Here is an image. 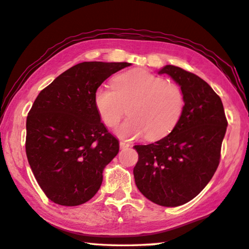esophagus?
<instances>
[{
	"label": "esophagus",
	"instance_id": "34e87169",
	"mask_svg": "<svg viewBox=\"0 0 249 249\" xmlns=\"http://www.w3.org/2000/svg\"><path fill=\"white\" fill-rule=\"evenodd\" d=\"M131 145L130 143L125 142V141H120V149H128V147Z\"/></svg>",
	"mask_w": 249,
	"mask_h": 249
}]
</instances>
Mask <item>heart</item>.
<instances>
[{
	"mask_svg": "<svg viewBox=\"0 0 249 249\" xmlns=\"http://www.w3.org/2000/svg\"><path fill=\"white\" fill-rule=\"evenodd\" d=\"M112 87H99L94 103L100 119L110 128L119 124L128 107L129 118L117 130L122 138L144 134L147 140H158L173 131L184 112L180 87L144 70L119 74Z\"/></svg>",
	"mask_w": 249,
	"mask_h": 249,
	"instance_id": "1",
	"label": "heart"
}]
</instances>
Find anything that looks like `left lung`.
Wrapping results in <instances>:
<instances>
[{
  "instance_id": "8db88e82",
  "label": "left lung",
  "mask_w": 249,
  "mask_h": 249,
  "mask_svg": "<svg viewBox=\"0 0 249 249\" xmlns=\"http://www.w3.org/2000/svg\"><path fill=\"white\" fill-rule=\"evenodd\" d=\"M159 73L180 85L185 109L168 136L133 146L139 155L133 175L145 198L159 206L177 207L198 196L214 175L228 120L220 96L201 77L174 65Z\"/></svg>"
}]
</instances>
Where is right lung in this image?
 <instances>
[{
  "label": "right lung",
  "mask_w": 249,
  "mask_h": 249,
  "mask_svg": "<svg viewBox=\"0 0 249 249\" xmlns=\"http://www.w3.org/2000/svg\"><path fill=\"white\" fill-rule=\"evenodd\" d=\"M127 62H82L70 68L35 99L26 120V155L39 187L60 206L89 201L119 141L100 121L94 96Z\"/></svg>",
  "instance_id": "1"
}]
</instances>
